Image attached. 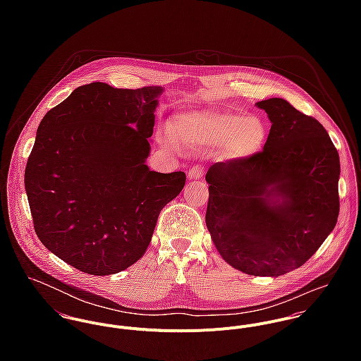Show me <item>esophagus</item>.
Returning <instances> with one entry per match:
<instances>
[{
    "mask_svg": "<svg viewBox=\"0 0 361 361\" xmlns=\"http://www.w3.org/2000/svg\"><path fill=\"white\" fill-rule=\"evenodd\" d=\"M203 175H204V166H202V165H195L188 172V178L192 180H199L203 178Z\"/></svg>",
    "mask_w": 361,
    "mask_h": 361,
    "instance_id": "esophagus-1",
    "label": "esophagus"
}]
</instances>
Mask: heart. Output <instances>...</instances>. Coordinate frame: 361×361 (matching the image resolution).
Wrapping results in <instances>:
<instances>
[{"mask_svg":"<svg viewBox=\"0 0 361 361\" xmlns=\"http://www.w3.org/2000/svg\"><path fill=\"white\" fill-rule=\"evenodd\" d=\"M168 132L172 140L185 149L216 147L225 161H242L257 154L267 139L261 118L219 108L179 111L169 119Z\"/></svg>","mask_w":361,"mask_h":361,"instance_id":"heart-1","label":"heart"}]
</instances>
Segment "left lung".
<instances>
[{"mask_svg": "<svg viewBox=\"0 0 361 361\" xmlns=\"http://www.w3.org/2000/svg\"><path fill=\"white\" fill-rule=\"evenodd\" d=\"M271 129L262 152L207 171L206 224L222 258L256 276L302 267L339 215V154L324 129L283 99L257 103Z\"/></svg>", "mask_w": 361, "mask_h": 361, "instance_id": "obj_1", "label": "left lung"}]
</instances>
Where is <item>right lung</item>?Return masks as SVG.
<instances>
[{
  "label": "right lung",
  "instance_id": "1",
  "mask_svg": "<svg viewBox=\"0 0 361 361\" xmlns=\"http://www.w3.org/2000/svg\"><path fill=\"white\" fill-rule=\"evenodd\" d=\"M161 93L94 82L39 125L25 169L35 231L82 272L111 275L143 257L159 211L185 186V172L146 165Z\"/></svg>",
  "mask_w": 361,
  "mask_h": 361
}]
</instances>
